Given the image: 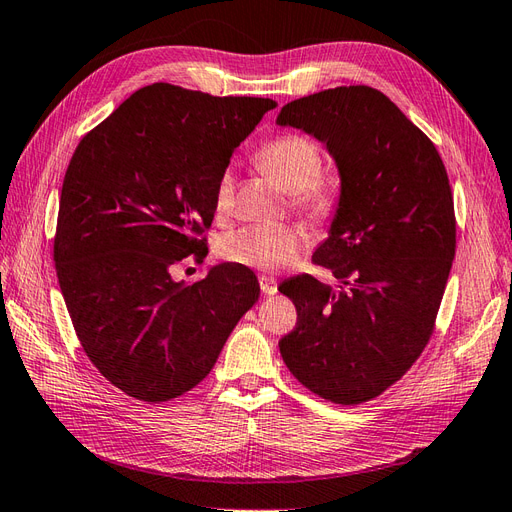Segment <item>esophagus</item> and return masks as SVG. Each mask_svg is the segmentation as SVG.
Masks as SVG:
<instances>
[{
  "mask_svg": "<svg viewBox=\"0 0 512 512\" xmlns=\"http://www.w3.org/2000/svg\"><path fill=\"white\" fill-rule=\"evenodd\" d=\"M260 290H262V295H275V293H278V280L262 275V278H260Z\"/></svg>",
  "mask_w": 512,
  "mask_h": 512,
  "instance_id": "esophagus-1",
  "label": "esophagus"
}]
</instances>
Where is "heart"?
<instances>
[{"mask_svg": "<svg viewBox=\"0 0 512 512\" xmlns=\"http://www.w3.org/2000/svg\"><path fill=\"white\" fill-rule=\"evenodd\" d=\"M258 165L271 174L293 198V206L316 222H325L340 204V185L334 176L323 174L321 148L312 137L284 133L273 137L258 150ZM234 176L230 170L219 174L215 183V213L222 217L232 209ZM306 245V234L290 224L245 226L234 230L219 243V256L234 265L258 271H275L288 265Z\"/></svg>", "mask_w": 512, "mask_h": 512, "instance_id": "b5f03b06", "label": "heart"}]
</instances>
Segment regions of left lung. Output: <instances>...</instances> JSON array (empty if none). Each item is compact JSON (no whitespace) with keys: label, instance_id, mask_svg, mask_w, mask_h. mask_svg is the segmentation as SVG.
Instances as JSON below:
<instances>
[{"label":"left lung","instance_id":"obj_1","mask_svg":"<svg viewBox=\"0 0 512 512\" xmlns=\"http://www.w3.org/2000/svg\"><path fill=\"white\" fill-rule=\"evenodd\" d=\"M278 124L327 144L342 181L329 237L312 256L340 290L308 273L280 284L297 308L280 353L312 394L366 403L403 377L433 336L457 250L448 172L435 144L370 86L290 101Z\"/></svg>","mask_w":512,"mask_h":512}]
</instances>
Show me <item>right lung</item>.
<instances>
[{
  "instance_id": "add662e5",
  "label": "right lung",
  "mask_w": 512,
  "mask_h": 512,
  "mask_svg": "<svg viewBox=\"0 0 512 512\" xmlns=\"http://www.w3.org/2000/svg\"><path fill=\"white\" fill-rule=\"evenodd\" d=\"M275 105L153 84L75 148L55 271L81 347L127 396L165 403L196 388L258 301L254 271L234 262L189 286L172 273L206 258L217 178Z\"/></svg>"
}]
</instances>
